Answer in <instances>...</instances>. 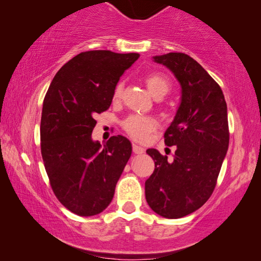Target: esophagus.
<instances>
[{
  "label": "esophagus",
  "mask_w": 261,
  "mask_h": 261,
  "mask_svg": "<svg viewBox=\"0 0 261 261\" xmlns=\"http://www.w3.org/2000/svg\"><path fill=\"white\" fill-rule=\"evenodd\" d=\"M133 152L135 153V154H142V153L145 152V148L137 144H133Z\"/></svg>",
  "instance_id": "1"
}]
</instances>
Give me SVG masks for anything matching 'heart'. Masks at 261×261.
Wrapping results in <instances>:
<instances>
[{
	"instance_id": "b5f03b06",
	"label": "heart",
	"mask_w": 261,
	"mask_h": 261,
	"mask_svg": "<svg viewBox=\"0 0 261 261\" xmlns=\"http://www.w3.org/2000/svg\"><path fill=\"white\" fill-rule=\"evenodd\" d=\"M146 87L151 95L155 98H162L170 91V82L167 77L162 73H149L145 78ZM123 84L119 83L114 90V101L120 99L122 95ZM158 126V122L154 117L144 115H130L122 122V127L126 133L135 140L144 141L148 138L149 133H152Z\"/></svg>"
}]
</instances>
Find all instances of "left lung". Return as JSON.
<instances>
[{"label":"left lung","instance_id":"obj_1","mask_svg":"<svg viewBox=\"0 0 261 261\" xmlns=\"http://www.w3.org/2000/svg\"><path fill=\"white\" fill-rule=\"evenodd\" d=\"M153 60L174 74L181 97L164 134L167 146H177L173 159L146 151L154 160L146 201L158 215L179 219L201 208L215 189L229 145L227 103L220 85L190 56L171 52Z\"/></svg>","mask_w":261,"mask_h":261}]
</instances>
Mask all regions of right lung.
<instances>
[{
  "label": "right lung",
  "instance_id": "right-lung-1",
  "mask_svg": "<svg viewBox=\"0 0 261 261\" xmlns=\"http://www.w3.org/2000/svg\"><path fill=\"white\" fill-rule=\"evenodd\" d=\"M139 53L106 49L82 52L56 73L42 105L41 155L52 190L80 216H94L110 204L132 154L122 135L105 145L94 141L96 114L112 105L117 82Z\"/></svg>",
  "mask_w": 261,
  "mask_h": 261
}]
</instances>
